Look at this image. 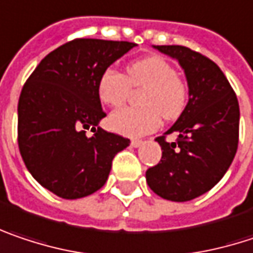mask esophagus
<instances>
[{
    "label": "esophagus",
    "instance_id": "34e87169",
    "mask_svg": "<svg viewBox=\"0 0 253 253\" xmlns=\"http://www.w3.org/2000/svg\"><path fill=\"white\" fill-rule=\"evenodd\" d=\"M142 143H143V142H142V140H139V139H133V140H131V143H130V145H131V146H133V148H139V146H140V145H142Z\"/></svg>",
    "mask_w": 253,
    "mask_h": 253
}]
</instances>
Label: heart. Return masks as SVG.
<instances>
[{"mask_svg": "<svg viewBox=\"0 0 253 253\" xmlns=\"http://www.w3.org/2000/svg\"><path fill=\"white\" fill-rule=\"evenodd\" d=\"M130 86L145 88L140 97L143 107L116 110L108 119L110 127L125 136L148 134L158 128L162 117L173 120L187 105V84L176 75L172 65L161 56L131 62L126 75L114 68H107L98 78V98L108 107H119L127 100Z\"/></svg>", "mask_w": 253, "mask_h": 253, "instance_id": "1", "label": "heart"}]
</instances>
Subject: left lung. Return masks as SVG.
<instances>
[{"mask_svg":"<svg viewBox=\"0 0 253 253\" xmlns=\"http://www.w3.org/2000/svg\"><path fill=\"white\" fill-rule=\"evenodd\" d=\"M176 59L188 82V103L165 134L158 165L146 171L150 190L171 201H190L211 190L229 169L239 143V103L217 65L185 46H155Z\"/></svg>","mask_w":253,"mask_h":253,"instance_id":"left-lung-1","label":"left lung"}]
</instances>
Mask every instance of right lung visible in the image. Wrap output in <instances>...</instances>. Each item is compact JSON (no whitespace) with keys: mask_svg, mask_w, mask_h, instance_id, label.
I'll return each mask as SVG.
<instances>
[{"mask_svg":"<svg viewBox=\"0 0 253 253\" xmlns=\"http://www.w3.org/2000/svg\"><path fill=\"white\" fill-rule=\"evenodd\" d=\"M136 43L75 39L37 65L18 100V149L36 181L58 197L82 198L105 184L113 158L130 140L98 127L97 84ZM91 128L92 136L84 134Z\"/></svg>","mask_w":253,"mask_h":253,"instance_id":"1","label":"right lung"}]
</instances>
